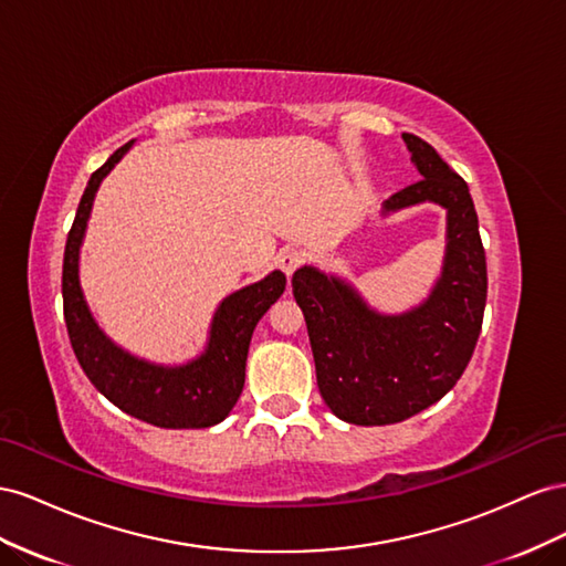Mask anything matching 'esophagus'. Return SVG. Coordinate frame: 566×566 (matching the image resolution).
Masks as SVG:
<instances>
[{
    "instance_id": "obj_1",
    "label": "esophagus",
    "mask_w": 566,
    "mask_h": 566,
    "mask_svg": "<svg viewBox=\"0 0 566 566\" xmlns=\"http://www.w3.org/2000/svg\"><path fill=\"white\" fill-rule=\"evenodd\" d=\"M303 261H305V253L301 249H284L277 255V265L284 270L286 277H292V274L303 265Z\"/></svg>"
}]
</instances>
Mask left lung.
I'll return each instance as SVG.
<instances>
[{"instance_id": "1", "label": "left lung", "mask_w": 566, "mask_h": 566, "mask_svg": "<svg viewBox=\"0 0 566 566\" xmlns=\"http://www.w3.org/2000/svg\"><path fill=\"white\" fill-rule=\"evenodd\" d=\"M422 180L384 201V216L417 203L446 208V255L431 294L384 315L334 274L303 265L292 289L308 325L319 396L348 424L402 422L441 400L470 363L486 308V253L470 187L431 144L402 133Z\"/></svg>"}]
</instances>
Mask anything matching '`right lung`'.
<instances>
[{"instance_id": "1", "label": "right lung", "mask_w": 566, "mask_h": 566, "mask_svg": "<svg viewBox=\"0 0 566 566\" xmlns=\"http://www.w3.org/2000/svg\"><path fill=\"white\" fill-rule=\"evenodd\" d=\"M130 147L133 142H127L92 172L66 239L61 292L69 338L94 389L123 412L160 429H206L222 422L239 400L251 334L258 319L284 294L286 277L282 270H274L265 280L222 298L203 353L185 365H156L113 344L90 313L77 270L94 193Z\"/></svg>"}]
</instances>
